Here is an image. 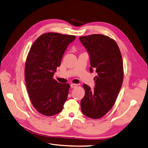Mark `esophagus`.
<instances>
[{"mask_svg": "<svg viewBox=\"0 0 148 148\" xmlns=\"http://www.w3.org/2000/svg\"><path fill=\"white\" fill-rule=\"evenodd\" d=\"M77 86V84H71V88H76Z\"/></svg>", "mask_w": 148, "mask_h": 148, "instance_id": "1", "label": "esophagus"}]
</instances>
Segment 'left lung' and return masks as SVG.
Returning <instances> with one entry per match:
<instances>
[{
	"label": "left lung",
	"mask_w": 148,
	"mask_h": 148,
	"mask_svg": "<svg viewBox=\"0 0 148 148\" xmlns=\"http://www.w3.org/2000/svg\"><path fill=\"white\" fill-rule=\"evenodd\" d=\"M90 58L89 71H96L95 87L88 85L81 101L82 112L92 119L103 117L114 104L123 81V62L119 48L110 37L92 34L79 37Z\"/></svg>",
	"instance_id": "8db88e82"
}]
</instances>
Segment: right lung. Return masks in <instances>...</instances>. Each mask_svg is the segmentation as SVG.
Returning <instances> with one entry per match:
<instances>
[{"label":"right lung","mask_w":148,"mask_h":148,"mask_svg":"<svg viewBox=\"0 0 148 148\" xmlns=\"http://www.w3.org/2000/svg\"><path fill=\"white\" fill-rule=\"evenodd\" d=\"M75 36L45 33L35 40L25 62V78L33 106L42 114L52 116L62 110L70 86L53 79L64 52Z\"/></svg>","instance_id":"1"}]
</instances>
